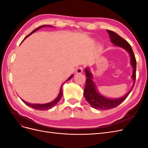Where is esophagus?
<instances>
[{"label": "esophagus", "mask_w": 148, "mask_h": 148, "mask_svg": "<svg viewBox=\"0 0 148 148\" xmlns=\"http://www.w3.org/2000/svg\"><path fill=\"white\" fill-rule=\"evenodd\" d=\"M83 70V68L82 66H79L77 68V70H76V73H82V71Z\"/></svg>", "instance_id": "esophagus-1"}]
</instances>
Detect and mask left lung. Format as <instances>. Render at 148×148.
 Here are the masks:
<instances>
[{
    "label": "left lung",
    "instance_id": "obj_1",
    "mask_svg": "<svg viewBox=\"0 0 148 148\" xmlns=\"http://www.w3.org/2000/svg\"><path fill=\"white\" fill-rule=\"evenodd\" d=\"M107 31L108 32L110 36V41L112 42L114 44L115 46L123 47L129 52L131 59V64L133 66V69L132 78L134 79V85L135 84L136 80V60L132 46L126 40L120 36L118 34L112 31L107 30ZM85 72H86L87 78L86 79V85H85L84 90V96L85 98H86V100L88 101L89 104L91 105V106L93 107V108L96 109L109 110L115 108V107L119 106L121 103L126 99V98L128 97L129 94L130 93L134 86H133V88L131 89V90L126 95L122 97L115 99H108V98H106L100 95L97 92L95 87V84L93 83L92 81V75L89 72V71L88 70V69L85 70Z\"/></svg>",
    "mask_w": 148,
    "mask_h": 148
}]
</instances>
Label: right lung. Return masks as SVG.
<instances>
[{
    "label": "right lung",
    "instance_id": "right-lung-1",
    "mask_svg": "<svg viewBox=\"0 0 148 148\" xmlns=\"http://www.w3.org/2000/svg\"><path fill=\"white\" fill-rule=\"evenodd\" d=\"M49 26V25H42V26H39V27H38V28H36L34 30H33V31H32V32H31L30 34H29L28 36H26V38L28 37L30 34H33V33H34L36 31H37V30H38L39 29H40L41 28L44 27V26ZM72 77H73V75H71V77H69V78L68 79H66V81H68V80H69L70 79H71V78H72ZM62 95H63V92H62V86H61V88H60V92H59V96H58V97L56 98V99L54 101H53L52 102L47 103V104H31V103L26 102V101H25L23 100V99H22V101H23V102L25 103V104H26V105H28V106H29V107H33V108H34V109H35L39 110H48V109H50L52 108V107H53V106H54L55 105H56V104H57V103H58V102H59V101L60 100L61 97H62Z\"/></svg>",
    "mask_w": 148,
    "mask_h": 148
}]
</instances>
